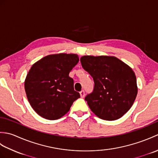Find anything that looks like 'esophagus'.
Returning a JSON list of instances; mask_svg holds the SVG:
<instances>
[{
	"instance_id": "34e87169",
	"label": "esophagus",
	"mask_w": 158,
	"mask_h": 158,
	"mask_svg": "<svg viewBox=\"0 0 158 158\" xmlns=\"http://www.w3.org/2000/svg\"><path fill=\"white\" fill-rule=\"evenodd\" d=\"M80 95H81V98H83V97L85 96V91H84V90H81V91L80 92Z\"/></svg>"
}]
</instances>
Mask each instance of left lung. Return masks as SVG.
<instances>
[{
    "instance_id": "obj_1",
    "label": "left lung",
    "mask_w": 158,
    "mask_h": 158,
    "mask_svg": "<svg viewBox=\"0 0 158 158\" xmlns=\"http://www.w3.org/2000/svg\"><path fill=\"white\" fill-rule=\"evenodd\" d=\"M80 60L94 82L92 92L85 98L92 111L104 120L122 117L132 107L138 92L132 69L115 57L84 56Z\"/></svg>"
}]
</instances>
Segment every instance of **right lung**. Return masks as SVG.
Here are the masks:
<instances>
[{
    "label": "right lung",
    "mask_w": 158,
    "mask_h": 158,
    "mask_svg": "<svg viewBox=\"0 0 158 158\" xmlns=\"http://www.w3.org/2000/svg\"><path fill=\"white\" fill-rule=\"evenodd\" d=\"M78 62L75 54L60 53L45 56L32 65L25 80V91L32 109L40 116L58 119L80 98L69 77Z\"/></svg>",
    "instance_id": "1"
}]
</instances>
